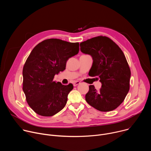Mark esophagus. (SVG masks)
Listing matches in <instances>:
<instances>
[{
    "label": "esophagus",
    "instance_id": "esophagus-1",
    "mask_svg": "<svg viewBox=\"0 0 151 151\" xmlns=\"http://www.w3.org/2000/svg\"><path fill=\"white\" fill-rule=\"evenodd\" d=\"M79 84H80V82H79V81H75L73 83V86H75H75H77Z\"/></svg>",
    "mask_w": 151,
    "mask_h": 151
}]
</instances>
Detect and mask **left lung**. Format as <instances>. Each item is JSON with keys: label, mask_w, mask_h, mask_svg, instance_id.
Listing matches in <instances>:
<instances>
[{"label": "left lung", "mask_w": 151, "mask_h": 151, "mask_svg": "<svg viewBox=\"0 0 151 151\" xmlns=\"http://www.w3.org/2000/svg\"><path fill=\"white\" fill-rule=\"evenodd\" d=\"M80 47L82 52L93 58L89 76H97L101 83L99 91L89 86L86 101L101 112L115 109L130 89L131 71L123 52L113 40L102 36L81 42Z\"/></svg>", "instance_id": "left-lung-1"}]
</instances>
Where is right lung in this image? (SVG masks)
<instances>
[{"label": "right lung", "instance_id": "1", "mask_svg": "<svg viewBox=\"0 0 151 151\" xmlns=\"http://www.w3.org/2000/svg\"><path fill=\"white\" fill-rule=\"evenodd\" d=\"M79 43L58 39L41 42L32 51L23 70V90L31 108L38 115L51 116L65 106L72 83L53 81L66 69L68 60L79 52Z\"/></svg>", "mask_w": 151, "mask_h": 151}]
</instances>
